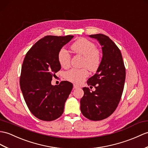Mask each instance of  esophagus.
<instances>
[{"mask_svg":"<svg viewBox=\"0 0 148 148\" xmlns=\"http://www.w3.org/2000/svg\"><path fill=\"white\" fill-rule=\"evenodd\" d=\"M80 87L78 85H77V84H74V89H77V88H79Z\"/></svg>","mask_w":148,"mask_h":148,"instance_id":"34e87169","label":"esophagus"}]
</instances>
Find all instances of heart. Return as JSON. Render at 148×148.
Instances as JSON below:
<instances>
[{"instance_id": "obj_1", "label": "heart", "mask_w": 148, "mask_h": 148, "mask_svg": "<svg viewBox=\"0 0 148 148\" xmlns=\"http://www.w3.org/2000/svg\"><path fill=\"white\" fill-rule=\"evenodd\" d=\"M71 49L75 53L84 57L82 66L86 67L89 70L95 71L100 64V53L96 49L94 43L84 38L78 39L72 45ZM58 62L62 67H68L70 65L71 56L69 53L64 49H62L58 55ZM88 75L86 69H73L66 73V78L68 81L81 83Z\"/></svg>"}]
</instances>
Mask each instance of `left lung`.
<instances>
[{
  "label": "left lung",
  "instance_id": "1",
  "mask_svg": "<svg viewBox=\"0 0 148 148\" xmlns=\"http://www.w3.org/2000/svg\"><path fill=\"white\" fill-rule=\"evenodd\" d=\"M89 36L98 41L103 56L97 73L87 81L96 90L82 88L80 108L85 117L97 121L108 117L117 107L125 83V69L121 50L108 36L103 34Z\"/></svg>",
  "mask_w": 148,
  "mask_h": 148
}]
</instances>
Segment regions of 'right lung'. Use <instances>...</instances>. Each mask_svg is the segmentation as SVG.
Segmentation results:
<instances>
[{
	"label": "right lung",
	"mask_w": 148,
	"mask_h": 148,
	"mask_svg": "<svg viewBox=\"0 0 148 148\" xmlns=\"http://www.w3.org/2000/svg\"><path fill=\"white\" fill-rule=\"evenodd\" d=\"M74 36H46L34 45L24 59L20 87L30 112L43 121H52L62 114L64 105L73 84L62 81L51 84L55 74L61 69L58 55Z\"/></svg>",
	"instance_id": "right-lung-1"
}]
</instances>
